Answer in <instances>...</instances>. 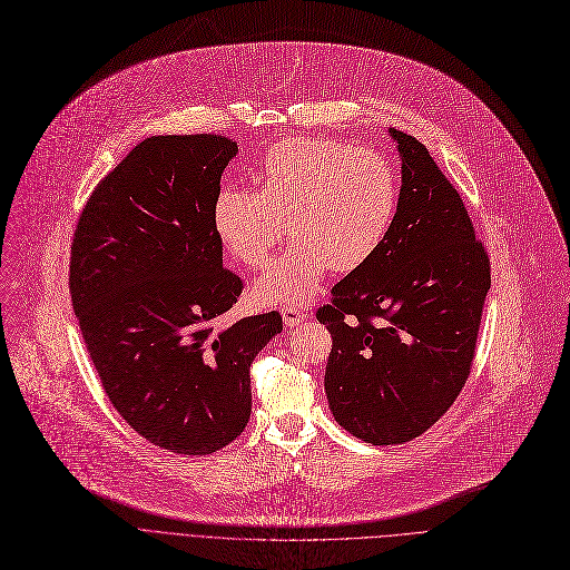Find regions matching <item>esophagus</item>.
Segmentation results:
<instances>
[{
	"label": "esophagus",
	"mask_w": 570,
	"mask_h": 570,
	"mask_svg": "<svg viewBox=\"0 0 570 570\" xmlns=\"http://www.w3.org/2000/svg\"><path fill=\"white\" fill-rule=\"evenodd\" d=\"M282 316H284V323L288 327H297V325H303L307 321V314L303 309H297V307H284Z\"/></svg>",
	"instance_id": "obj_1"
}]
</instances>
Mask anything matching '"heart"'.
Returning a JSON list of instances; mask_svg holds the SVG:
<instances>
[{"label": "heart", "mask_w": 570, "mask_h": 570, "mask_svg": "<svg viewBox=\"0 0 570 570\" xmlns=\"http://www.w3.org/2000/svg\"><path fill=\"white\" fill-rule=\"evenodd\" d=\"M261 191L226 189L213 207L224 249L249 269L267 263L288 233L293 245L256 282L263 303L301 305L327 269L365 265L393 228L400 183L383 155L333 138L277 142L256 173Z\"/></svg>", "instance_id": "obj_1"}]
</instances>
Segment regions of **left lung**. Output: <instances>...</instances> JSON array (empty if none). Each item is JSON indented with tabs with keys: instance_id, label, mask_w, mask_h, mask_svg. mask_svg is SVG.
Listing matches in <instances>:
<instances>
[{
	"instance_id": "obj_1",
	"label": "left lung",
	"mask_w": 570,
	"mask_h": 570,
	"mask_svg": "<svg viewBox=\"0 0 570 570\" xmlns=\"http://www.w3.org/2000/svg\"><path fill=\"white\" fill-rule=\"evenodd\" d=\"M387 134L402 159L393 228L316 312L333 335L327 404L372 445L421 436L458 400L492 282L458 189L421 140Z\"/></svg>"
}]
</instances>
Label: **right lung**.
I'll return each instance as SVG.
<instances>
[{
  "mask_svg": "<svg viewBox=\"0 0 570 570\" xmlns=\"http://www.w3.org/2000/svg\"><path fill=\"white\" fill-rule=\"evenodd\" d=\"M237 142L217 134L138 142L89 196L69 288L117 413L149 443L209 455L245 430L249 367L279 312L217 327L243 293L224 269L213 207Z\"/></svg>",
  "mask_w": 570,
  "mask_h": 570,
  "instance_id": "right-lung-1",
  "label": "right lung"
}]
</instances>
